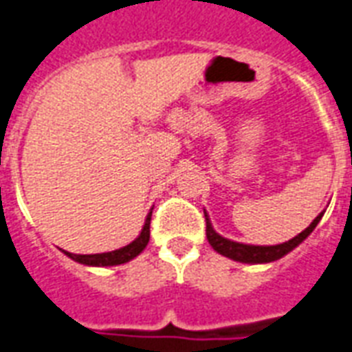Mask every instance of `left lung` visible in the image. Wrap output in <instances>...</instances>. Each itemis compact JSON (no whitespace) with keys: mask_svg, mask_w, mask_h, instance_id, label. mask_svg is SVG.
Masks as SVG:
<instances>
[{"mask_svg":"<svg viewBox=\"0 0 352 352\" xmlns=\"http://www.w3.org/2000/svg\"><path fill=\"white\" fill-rule=\"evenodd\" d=\"M324 212L315 218L314 222L309 223L308 228L304 229L302 233H298L296 236H293L291 241L283 242V244H274V246H256V244H242V242L229 241L226 236L218 235L210 223L209 214L205 212V222H207V241L212 248L223 257H229L233 261L239 263H252V265H257V263H272L282 259L283 256H287L291 250H295L298 244H300L306 236L315 229V226L319 223V220L322 218Z\"/></svg>","mask_w":352,"mask_h":352,"instance_id":"8db88e82","label":"left lung"}]
</instances>
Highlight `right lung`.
I'll use <instances>...</instances> for the list:
<instances>
[{
    "mask_svg": "<svg viewBox=\"0 0 352 352\" xmlns=\"http://www.w3.org/2000/svg\"><path fill=\"white\" fill-rule=\"evenodd\" d=\"M151 210L147 218H145V223H143L142 233L138 235V239L123 246V248L113 250V252H106V254H93V256H78V254H70V252H65V256L74 259L76 263H82V265H87V267H116V265H123V263H129L130 259H134L136 256H140L147 242H149L151 235Z\"/></svg>",
    "mask_w": 352,
    "mask_h": 352,
    "instance_id": "add662e5",
    "label": "right lung"
}]
</instances>
